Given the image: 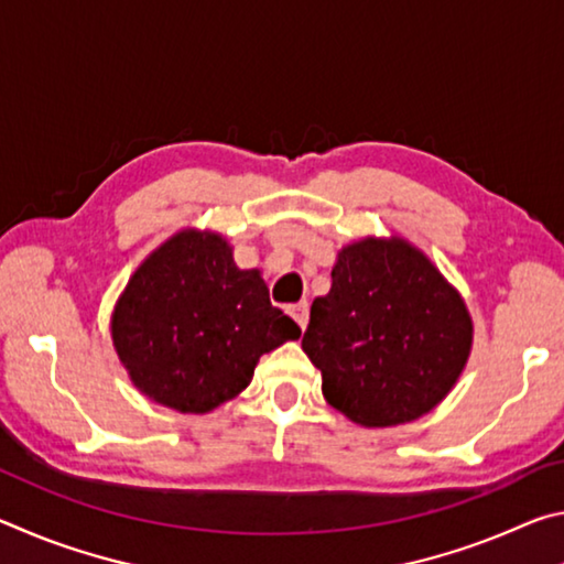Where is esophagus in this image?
Masks as SVG:
<instances>
[{"instance_id":"1","label":"esophagus","mask_w":564,"mask_h":564,"mask_svg":"<svg viewBox=\"0 0 564 564\" xmlns=\"http://www.w3.org/2000/svg\"><path fill=\"white\" fill-rule=\"evenodd\" d=\"M289 313L293 316V321L299 323L301 330H305V326H308V303H305V301L293 303L291 308H289Z\"/></svg>"}]
</instances>
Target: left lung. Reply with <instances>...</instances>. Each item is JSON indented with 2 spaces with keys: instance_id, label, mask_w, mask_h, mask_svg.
Here are the masks:
<instances>
[{
  "instance_id": "left-lung-1",
  "label": "left lung",
  "mask_w": 564,
  "mask_h": 564,
  "mask_svg": "<svg viewBox=\"0 0 564 564\" xmlns=\"http://www.w3.org/2000/svg\"><path fill=\"white\" fill-rule=\"evenodd\" d=\"M330 279L301 340L328 403L368 427L433 410L470 352L473 323L460 295L400 238L343 248Z\"/></svg>"
}]
</instances>
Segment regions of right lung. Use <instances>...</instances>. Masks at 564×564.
<instances>
[{"mask_svg": "<svg viewBox=\"0 0 564 564\" xmlns=\"http://www.w3.org/2000/svg\"><path fill=\"white\" fill-rule=\"evenodd\" d=\"M111 336L141 393L206 413L251 383L263 352L301 328L271 305L259 271H241L221 236L181 231L141 263Z\"/></svg>", "mask_w": 564, "mask_h": 564, "instance_id": "right-lung-1", "label": "right lung"}]
</instances>
